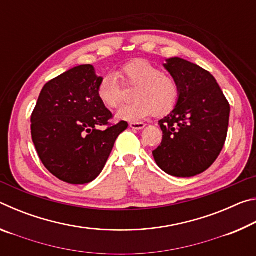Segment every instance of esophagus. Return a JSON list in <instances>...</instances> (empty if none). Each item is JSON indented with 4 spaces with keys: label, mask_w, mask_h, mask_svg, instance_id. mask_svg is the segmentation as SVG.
Here are the masks:
<instances>
[{
    "label": "esophagus",
    "mask_w": 256,
    "mask_h": 256,
    "mask_svg": "<svg viewBox=\"0 0 256 256\" xmlns=\"http://www.w3.org/2000/svg\"><path fill=\"white\" fill-rule=\"evenodd\" d=\"M146 126L144 123H130V128L133 130H142Z\"/></svg>",
    "instance_id": "esophagus-1"
}]
</instances>
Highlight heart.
Listing matches in <instances>:
<instances>
[{
    "label": "heart",
    "instance_id": "obj_1",
    "mask_svg": "<svg viewBox=\"0 0 256 256\" xmlns=\"http://www.w3.org/2000/svg\"><path fill=\"white\" fill-rule=\"evenodd\" d=\"M118 75L126 84H138L133 94L136 102L120 108L116 112L118 120L136 122L154 112L162 116L170 112L178 102L180 89L175 79L164 76L162 70L148 60H134L125 64L118 74L110 73L99 82L98 98L107 107L118 108L123 102V90Z\"/></svg>",
    "mask_w": 256,
    "mask_h": 256
}]
</instances>
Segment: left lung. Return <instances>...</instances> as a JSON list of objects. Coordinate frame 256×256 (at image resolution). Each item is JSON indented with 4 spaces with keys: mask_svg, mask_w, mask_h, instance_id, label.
<instances>
[{
    "mask_svg": "<svg viewBox=\"0 0 256 256\" xmlns=\"http://www.w3.org/2000/svg\"><path fill=\"white\" fill-rule=\"evenodd\" d=\"M164 68L178 84L180 96L159 120L162 141L152 154L168 175L192 177L206 170L222 150L230 106L204 68L180 58H167Z\"/></svg>",
    "mask_w": 256,
    "mask_h": 256,
    "instance_id": "1",
    "label": "left lung"
}]
</instances>
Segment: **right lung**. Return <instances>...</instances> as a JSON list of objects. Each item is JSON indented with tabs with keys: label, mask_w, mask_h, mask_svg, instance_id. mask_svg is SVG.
<instances>
[{
	"label": "right lung",
	"mask_w": 256,
	"mask_h": 256,
	"mask_svg": "<svg viewBox=\"0 0 256 256\" xmlns=\"http://www.w3.org/2000/svg\"><path fill=\"white\" fill-rule=\"evenodd\" d=\"M102 76L90 64L72 68L47 82L32 115V136L44 166L58 180L86 184L105 167L126 122L108 124L112 112L98 98Z\"/></svg>",
	"instance_id": "add662e5"
}]
</instances>
